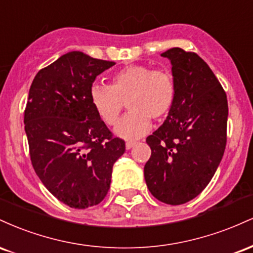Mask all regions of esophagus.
<instances>
[{"instance_id":"1","label":"esophagus","mask_w":253,"mask_h":253,"mask_svg":"<svg viewBox=\"0 0 253 253\" xmlns=\"http://www.w3.org/2000/svg\"><path fill=\"white\" fill-rule=\"evenodd\" d=\"M134 145H135V141H127V143H126V149L127 150H130L133 146H134Z\"/></svg>"}]
</instances>
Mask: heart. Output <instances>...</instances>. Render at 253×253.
Listing matches in <instances>:
<instances>
[{"instance_id": "obj_1", "label": "heart", "mask_w": 253, "mask_h": 253, "mask_svg": "<svg viewBox=\"0 0 253 253\" xmlns=\"http://www.w3.org/2000/svg\"><path fill=\"white\" fill-rule=\"evenodd\" d=\"M89 97L97 117L109 126L117 123L126 101L129 112L120 119L114 133L134 140L149 132L150 118L167 117L175 103L176 85L169 72L129 65L113 75L109 85H91Z\"/></svg>"}]
</instances>
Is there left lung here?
Returning <instances> with one entry per match:
<instances>
[{
  "instance_id": "8db88e82",
  "label": "left lung",
  "mask_w": 253,
  "mask_h": 253,
  "mask_svg": "<svg viewBox=\"0 0 253 253\" xmlns=\"http://www.w3.org/2000/svg\"><path fill=\"white\" fill-rule=\"evenodd\" d=\"M162 57L171 63L176 98L167 119L146 138L151 157L144 176L153 196L182 205L213 178L226 147V92L208 64L194 52L173 47Z\"/></svg>"
}]
</instances>
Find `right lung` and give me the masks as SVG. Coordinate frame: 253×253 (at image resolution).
I'll use <instances>...</instances> for the list:
<instances>
[{"label": "right lung", "instance_id": "add662e5", "mask_svg": "<svg viewBox=\"0 0 253 253\" xmlns=\"http://www.w3.org/2000/svg\"><path fill=\"white\" fill-rule=\"evenodd\" d=\"M115 63L80 51L63 54L34 77L25 109V132L34 171L60 202L96 206L110 187L125 141L113 138L90 103L95 78Z\"/></svg>", "mask_w": 253, "mask_h": 253}]
</instances>
